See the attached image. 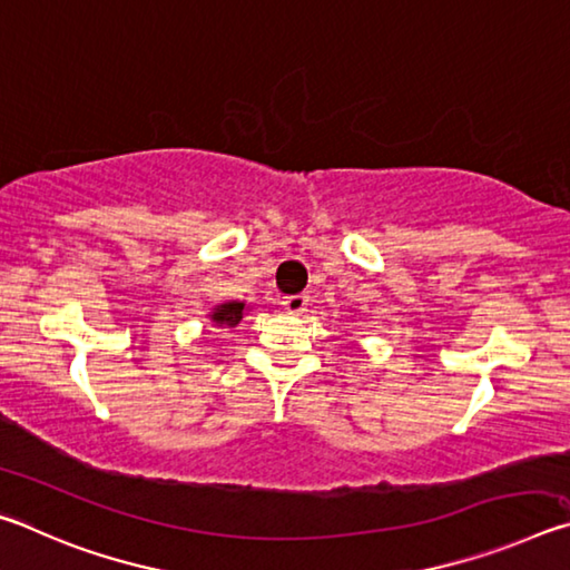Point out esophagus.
Listing matches in <instances>:
<instances>
[{"mask_svg": "<svg viewBox=\"0 0 570 570\" xmlns=\"http://www.w3.org/2000/svg\"><path fill=\"white\" fill-rule=\"evenodd\" d=\"M284 308L288 314H304L308 306V296L306 294H294V296H284Z\"/></svg>", "mask_w": 570, "mask_h": 570, "instance_id": "esophagus-1", "label": "esophagus"}]
</instances>
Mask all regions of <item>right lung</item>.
<instances>
[{
  "label": "right lung",
  "instance_id": "obj_1",
  "mask_svg": "<svg viewBox=\"0 0 570 570\" xmlns=\"http://www.w3.org/2000/svg\"><path fill=\"white\" fill-rule=\"evenodd\" d=\"M246 312H248L246 302H226V304H218L210 308L208 320L216 326H238Z\"/></svg>",
  "mask_w": 570,
  "mask_h": 570
}]
</instances>
